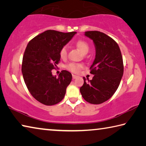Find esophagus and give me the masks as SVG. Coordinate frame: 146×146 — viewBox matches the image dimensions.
Masks as SVG:
<instances>
[{"label":"esophagus","mask_w":146,"mask_h":146,"mask_svg":"<svg viewBox=\"0 0 146 146\" xmlns=\"http://www.w3.org/2000/svg\"><path fill=\"white\" fill-rule=\"evenodd\" d=\"M77 77L78 76H76V75H72V78L74 79H74H76V78H77Z\"/></svg>","instance_id":"1"}]
</instances>
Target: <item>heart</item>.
Here are the masks:
<instances>
[{"label":"heart","instance_id":"obj_1","mask_svg":"<svg viewBox=\"0 0 146 146\" xmlns=\"http://www.w3.org/2000/svg\"><path fill=\"white\" fill-rule=\"evenodd\" d=\"M75 45L83 54H86L89 51V44L84 40H78L77 41H76ZM59 55L63 59H65L66 58V57H67V48L66 46H63L61 48L60 51H59ZM83 67H84L83 64L78 63H70L66 66V68L73 73H78L81 69H82Z\"/></svg>","mask_w":146,"mask_h":146}]
</instances>
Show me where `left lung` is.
Here are the masks:
<instances>
[{"label":"left lung","mask_w":146,"mask_h":146,"mask_svg":"<svg viewBox=\"0 0 146 146\" xmlns=\"http://www.w3.org/2000/svg\"><path fill=\"white\" fill-rule=\"evenodd\" d=\"M86 36L93 40L96 54L90 73L92 80L80 88L83 98L92 104H100L111 98L120 85L123 74V63L118 44L113 39L99 31L85 32Z\"/></svg>","instance_id":"1"}]
</instances>
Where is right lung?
<instances>
[{"label": "right lung", "instance_id": "obj_1", "mask_svg": "<svg viewBox=\"0 0 146 146\" xmlns=\"http://www.w3.org/2000/svg\"><path fill=\"white\" fill-rule=\"evenodd\" d=\"M76 33L46 30L30 40L23 55L22 74L31 95L45 106H54L63 99L72 74L62 70L52 76L61 56L59 51Z\"/></svg>", "mask_w": 146, "mask_h": 146}]
</instances>
